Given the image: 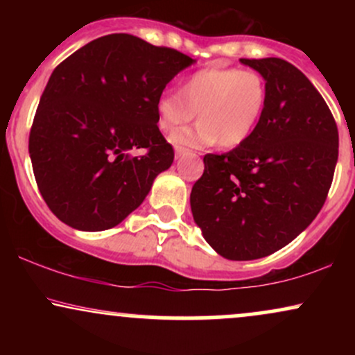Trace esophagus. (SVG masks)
Returning a JSON list of instances; mask_svg holds the SVG:
<instances>
[{"mask_svg":"<svg viewBox=\"0 0 355 355\" xmlns=\"http://www.w3.org/2000/svg\"><path fill=\"white\" fill-rule=\"evenodd\" d=\"M185 152H187V148H182V146H177V148H175V158H180L182 155H185Z\"/></svg>","mask_w":355,"mask_h":355,"instance_id":"1","label":"esophagus"}]
</instances>
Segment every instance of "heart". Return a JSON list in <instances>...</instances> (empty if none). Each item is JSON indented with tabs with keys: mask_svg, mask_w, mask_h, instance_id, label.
<instances>
[{
	"mask_svg": "<svg viewBox=\"0 0 355 355\" xmlns=\"http://www.w3.org/2000/svg\"><path fill=\"white\" fill-rule=\"evenodd\" d=\"M267 105L266 80L254 70L207 67L191 73L180 92L166 89L157 100L162 132L189 123L198 112L195 128L178 130L170 141L177 146L235 148L254 135Z\"/></svg>",
	"mask_w": 355,
	"mask_h": 355,
	"instance_id": "obj_1",
	"label": "heart"
}]
</instances>
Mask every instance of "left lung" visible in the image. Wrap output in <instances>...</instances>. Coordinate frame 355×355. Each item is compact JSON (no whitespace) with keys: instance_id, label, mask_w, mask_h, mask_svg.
Listing matches in <instances>:
<instances>
[{"instance_id":"left-lung-1","label":"left lung","mask_w":355,"mask_h":355,"mask_svg":"<svg viewBox=\"0 0 355 355\" xmlns=\"http://www.w3.org/2000/svg\"><path fill=\"white\" fill-rule=\"evenodd\" d=\"M266 80L259 126L229 153L203 157L190 193L203 239L229 260H255L291 243L317 217L334 178L339 133L327 103L282 58L247 60Z\"/></svg>"}]
</instances>
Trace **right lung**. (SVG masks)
Returning a JSON list of instances; mask_svg holds the SVG:
<instances>
[{
    "mask_svg": "<svg viewBox=\"0 0 355 355\" xmlns=\"http://www.w3.org/2000/svg\"><path fill=\"white\" fill-rule=\"evenodd\" d=\"M195 60L133 35L93 40L51 73L30 133L42 197L61 222L112 229L137 210L173 148L157 126V100ZM133 149H145L135 157Z\"/></svg>",
    "mask_w": 355,
    "mask_h": 355,
    "instance_id": "1",
    "label": "right lung"
}]
</instances>
